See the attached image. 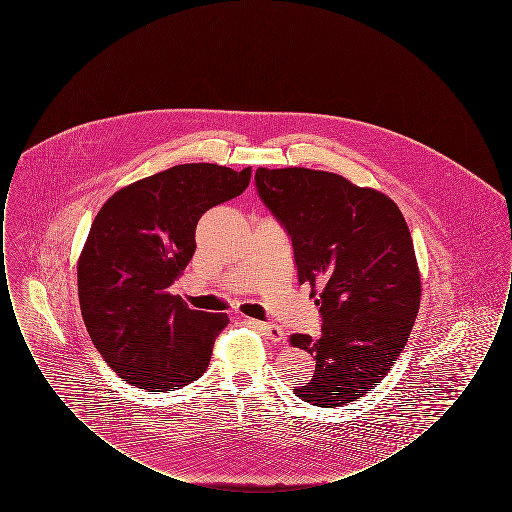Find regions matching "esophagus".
<instances>
[{"mask_svg":"<svg viewBox=\"0 0 512 512\" xmlns=\"http://www.w3.org/2000/svg\"><path fill=\"white\" fill-rule=\"evenodd\" d=\"M251 324H253L255 328H259L270 341H282V338H284V330H282L280 326H276V324L259 322V320H251Z\"/></svg>","mask_w":512,"mask_h":512,"instance_id":"34e87169","label":"esophagus"}]
</instances>
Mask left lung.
<instances>
[{
    "label": "left lung",
    "instance_id": "obj_1",
    "mask_svg": "<svg viewBox=\"0 0 512 512\" xmlns=\"http://www.w3.org/2000/svg\"><path fill=\"white\" fill-rule=\"evenodd\" d=\"M259 197L290 234L299 284H309L322 334H293L315 355L295 395L341 407L374 390L411 336L420 272L409 226L390 197L340 174L303 167L255 172Z\"/></svg>",
    "mask_w": 512,
    "mask_h": 512
}]
</instances>
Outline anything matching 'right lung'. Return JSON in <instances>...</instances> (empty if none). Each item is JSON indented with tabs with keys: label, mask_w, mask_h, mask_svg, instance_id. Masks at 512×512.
Listing matches in <instances>:
<instances>
[{
	"label": "right lung",
	"mask_w": 512,
	"mask_h": 512,
	"mask_svg": "<svg viewBox=\"0 0 512 512\" xmlns=\"http://www.w3.org/2000/svg\"><path fill=\"white\" fill-rule=\"evenodd\" d=\"M249 180L251 167L176 165L99 209L78 257V301L96 349L126 384L180 390L207 370L228 315L194 311L169 288L194 257L197 220Z\"/></svg>",
	"instance_id": "add662e5"
}]
</instances>
